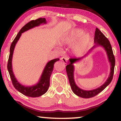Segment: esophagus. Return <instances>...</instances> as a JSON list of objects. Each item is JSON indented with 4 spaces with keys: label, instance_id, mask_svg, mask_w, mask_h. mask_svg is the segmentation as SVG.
Here are the masks:
<instances>
[{
    "label": "esophagus",
    "instance_id": "esophagus-1",
    "mask_svg": "<svg viewBox=\"0 0 121 121\" xmlns=\"http://www.w3.org/2000/svg\"><path fill=\"white\" fill-rule=\"evenodd\" d=\"M60 60L63 61L64 64H67L68 63V59L67 58L62 57V58H60Z\"/></svg>",
    "mask_w": 121,
    "mask_h": 121
}]
</instances>
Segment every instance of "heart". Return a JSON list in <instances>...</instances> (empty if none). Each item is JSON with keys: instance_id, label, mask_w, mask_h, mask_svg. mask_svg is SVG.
<instances>
[{"instance_id": "heart-1", "label": "heart", "mask_w": 121, "mask_h": 121, "mask_svg": "<svg viewBox=\"0 0 121 121\" xmlns=\"http://www.w3.org/2000/svg\"><path fill=\"white\" fill-rule=\"evenodd\" d=\"M83 30L74 29L65 34L59 39V43L62 46L72 45V51L76 55H81L85 52L90 41L88 34H84Z\"/></svg>"}]
</instances>
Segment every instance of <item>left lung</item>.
Masks as SVG:
<instances>
[{
	"label": "left lung",
	"mask_w": 121,
	"mask_h": 121,
	"mask_svg": "<svg viewBox=\"0 0 121 121\" xmlns=\"http://www.w3.org/2000/svg\"><path fill=\"white\" fill-rule=\"evenodd\" d=\"M94 42H95V44L90 49V50L89 51V52L87 54H89L95 47L100 46V47H103L105 49V51L106 52L108 61L110 63L111 67L110 75H109L108 78H107V80L106 81L103 85H102L101 86L99 87L98 88L93 89V90H84L80 89V87H79L77 85V84H75L74 77V63L81 60L84 57H85L87 54L84 56V57L80 58H75L69 59V62H70V63L66 66V71H67L69 83H70V87L72 88L73 92L75 95H77L79 97H82V98H91V97H92L96 95H97V94L101 92L102 90H104L110 84V82H111L112 80V78H113L114 68H115V56L113 55V51H112L111 45L110 42L108 41V39L105 37V35L97 28H96L95 37H94Z\"/></svg>",
	"instance_id": "obj_1"
}]
</instances>
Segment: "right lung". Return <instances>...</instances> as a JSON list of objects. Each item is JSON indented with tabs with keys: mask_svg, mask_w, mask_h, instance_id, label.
<instances>
[{
	"mask_svg": "<svg viewBox=\"0 0 121 121\" xmlns=\"http://www.w3.org/2000/svg\"><path fill=\"white\" fill-rule=\"evenodd\" d=\"M47 23L45 18H39L35 20H32L26 24L24 26H23L20 31L18 33L16 37L15 38L14 41H13L10 48V54L9 59L8 62V70L9 72L10 77L12 81V83L15 88L18 91L21 92L23 95L27 96L29 97H36L41 96L43 95L47 91L49 86V81L50 77L52 74V72L53 69L54 64L57 61L59 60V58L52 59L48 62L46 64L45 67L43 70V72L41 75L39 82L35 85L32 86H25L20 83L17 79L15 77L14 73L12 67V59L13 53H14V48L17 41H19L20 37H21V34L25 31L29 30L30 29H32L36 26H39L41 24H45Z\"/></svg>",
	"mask_w": 121,
	"mask_h": 121,
	"instance_id": "obj_1",
	"label": "right lung"
}]
</instances>
